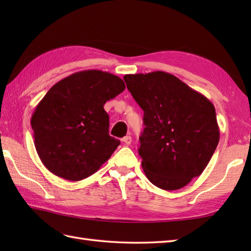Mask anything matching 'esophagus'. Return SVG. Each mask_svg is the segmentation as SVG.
Here are the masks:
<instances>
[{
    "label": "esophagus",
    "instance_id": "1",
    "mask_svg": "<svg viewBox=\"0 0 251 251\" xmlns=\"http://www.w3.org/2000/svg\"><path fill=\"white\" fill-rule=\"evenodd\" d=\"M123 142H124L125 145L129 146L130 143H131V137H130V136H126V137H124V138H123Z\"/></svg>",
    "mask_w": 251,
    "mask_h": 251
}]
</instances>
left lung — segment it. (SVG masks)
I'll use <instances>...</instances> for the list:
<instances>
[{
  "instance_id": "left-lung-1",
  "label": "left lung",
  "mask_w": 251,
  "mask_h": 251,
  "mask_svg": "<svg viewBox=\"0 0 251 251\" xmlns=\"http://www.w3.org/2000/svg\"><path fill=\"white\" fill-rule=\"evenodd\" d=\"M127 88L145 112L139 154L159 189L183 188L199 177L219 143L211 101L167 72L126 74Z\"/></svg>"
}]
</instances>
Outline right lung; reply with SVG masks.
Instances as JSON below:
<instances>
[{"label": "right lung", "instance_id": "1", "mask_svg": "<svg viewBox=\"0 0 251 251\" xmlns=\"http://www.w3.org/2000/svg\"><path fill=\"white\" fill-rule=\"evenodd\" d=\"M125 89L119 76L100 70L73 73L56 83L32 114L34 146L58 177L79 181L94 175L120 146L109 135L106 101Z\"/></svg>", "mask_w": 251, "mask_h": 251}]
</instances>
